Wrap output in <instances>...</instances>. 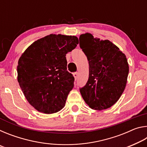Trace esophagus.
Instances as JSON below:
<instances>
[{
	"label": "esophagus",
	"instance_id": "obj_1",
	"mask_svg": "<svg viewBox=\"0 0 147 147\" xmlns=\"http://www.w3.org/2000/svg\"><path fill=\"white\" fill-rule=\"evenodd\" d=\"M73 76L74 77V79L76 80L77 78H78V73H73Z\"/></svg>",
	"mask_w": 147,
	"mask_h": 147
}]
</instances>
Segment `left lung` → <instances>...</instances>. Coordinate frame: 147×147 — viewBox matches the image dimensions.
<instances>
[{
	"mask_svg": "<svg viewBox=\"0 0 147 147\" xmlns=\"http://www.w3.org/2000/svg\"><path fill=\"white\" fill-rule=\"evenodd\" d=\"M79 40L89 61L88 82L80 89L82 96L91 109L110 108L121 97L127 83L126 56L112 42L94 38L90 33L81 34Z\"/></svg>",
	"mask_w": 147,
	"mask_h": 147,
	"instance_id": "left-lung-1",
	"label": "left lung"
}]
</instances>
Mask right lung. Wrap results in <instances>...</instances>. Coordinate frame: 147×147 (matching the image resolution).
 Segmentation results:
<instances>
[{"instance_id": "obj_1", "label": "right lung", "mask_w": 147, "mask_h": 147, "mask_svg": "<svg viewBox=\"0 0 147 147\" xmlns=\"http://www.w3.org/2000/svg\"><path fill=\"white\" fill-rule=\"evenodd\" d=\"M74 36L50 34L31 44L17 65V80L29 104L39 112L60 111L74 87L73 74L67 71L66 54L76 48Z\"/></svg>"}]
</instances>
